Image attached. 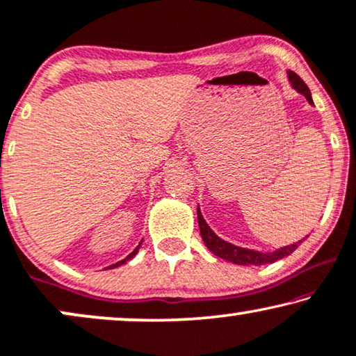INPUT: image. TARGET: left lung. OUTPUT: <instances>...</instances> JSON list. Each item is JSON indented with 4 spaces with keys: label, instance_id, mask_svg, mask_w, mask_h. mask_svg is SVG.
<instances>
[{
    "label": "left lung",
    "instance_id": "1",
    "mask_svg": "<svg viewBox=\"0 0 356 356\" xmlns=\"http://www.w3.org/2000/svg\"><path fill=\"white\" fill-rule=\"evenodd\" d=\"M288 78H290L291 86L295 88L298 92L302 94V96L307 99V102L314 104L312 102L309 88L306 86V83L302 81L300 76H298L296 73H293V71H288ZM197 216H198V227H200L202 239H203V243H205L207 248L210 249L213 254L218 255V257L225 259V260H227V262L238 264V265H264V264L277 262V260H280L283 257H286V255L295 252V250L298 249V245L305 241V239L298 241V243H295V244L285 245V248L273 250V252H259V250L238 248V245L226 243V241L218 238V236L210 229V226L207 225V221L203 220L202 213L198 208H197Z\"/></svg>",
    "mask_w": 356,
    "mask_h": 356
}]
</instances>
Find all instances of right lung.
Listing matches in <instances>:
<instances>
[{
	"instance_id": "right-lung-1",
	"label": "right lung",
	"mask_w": 356,
	"mask_h": 356,
	"mask_svg": "<svg viewBox=\"0 0 356 356\" xmlns=\"http://www.w3.org/2000/svg\"><path fill=\"white\" fill-rule=\"evenodd\" d=\"M141 243H143V241H141ZM141 243H140L138 245H136V248H135V250H134V252H131V254H129V255H127V257H125V259H123V260H120V262H117V264H113V265H108V267H107V270H108V268H115V267H118V265H122V264L129 262V260H130V259H134V257H135V255H136V254H138V249H140V245H141Z\"/></svg>"
}]
</instances>
